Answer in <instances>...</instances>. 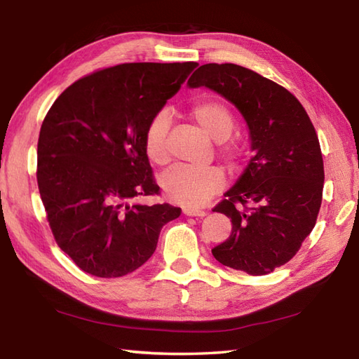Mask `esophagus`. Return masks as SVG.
<instances>
[{
	"mask_svg": "<svg viewBox=\"0 0 359 359\" xmlns=\"http://www.w3.org/2000/svg\"><path fill=\"white\" fill-rule=\"evenodd\" d=\"M182 213L187 215V217H205V212L200 209H192V207H184Z\"/></svg>",
	"mask_w": 359,
	"mask_h": 359,
	"instance_id": "34e87169",
	"label": "esophagus"
}]
</instances>
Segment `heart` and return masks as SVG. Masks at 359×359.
Returning a JSON list of instances; mask_svg holds the SVG:
<instances>
[{
    "label": "heart",
    "instance_id": "heart-1",
    "mask_svg": "<svg viewBox=\"0 0 359 359\" xmlns=\"http://www.w3.org/2000/svg\"><path fill=\"white\" fill-rule=\"evenodd\" d=\"M190 118L201 127L215 141H221L222 154L233 161L238 156V147L227 142L233 127L235 118L230 109L218 100L198 101L189 110ZM172 118L167 110L159 112L150 119L144 133V150L152 163L164 164L169 159L167 135H169ZM224 186V173L217 165L195 167L180 164L165 172L161 178V187L170 201L186 205L200 207L219 192Z\"/></svg>",
    "mask_w": 359,
    "mask_h": 359
}]
</instances>
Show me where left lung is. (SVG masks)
Returning <instances> with one entry per match:
<instances>
[{"mask_svg":"<svg viewBox=\"0 0 359 359\" xmlns=\"http://www.w3.org/2000/svg\"><path fill=\"white\" fill-rule=\"evenodd\" d=\"M189 89L207 87L240 110L249 129V164L213 212L232 221V233L212 249L222 266L267 275L290 261L315 227L324 164L315 127L293 95L236 65H204Z\"/></svg>","mask_w":359,"mask_h":359,"instance_id":"left-lung-1","label":"left lung"}]
</instances>
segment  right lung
Here are the masks:
<instances>
[{"mask_svg":"<svg viewBox=\"0 0 359 359\" xmlns=\"http://www.w3.org/2000/svg\"><path fill=\"white\" fill-rule=\"evenodd\" d=\"M196 62H127L78 79L47 112L38 189L60 249L86 273L118 278L152 257L180 207L135 203L159 187L144 133Z\"/></svg>","mask_w":359,"mask_h":359,"instance_id":"1","label":"right lung"}]
</instances>
